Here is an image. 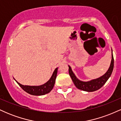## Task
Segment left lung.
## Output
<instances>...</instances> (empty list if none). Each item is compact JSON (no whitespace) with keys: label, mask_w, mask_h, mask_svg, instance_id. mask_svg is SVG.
<instances>
[{"label":"left lung","mask_w":121,"mask_h":121,"mask_svg":"<svg viewBox=\"0 0 121 121\" xmlns=\"http://www.w3.org/2000/svg\"><path fill=\"white\" fill-rule=\"evenodd\" d=\"M114 68V58L112 53V61H111L109 69L106 73L105 74L101 76L99 78L95 79V80H91L90 81L87 82H83L79 80L77 78V77L75 76V75L73 72H72L71 68L70 66H69V73L71 77L72 81L75 85L76 87L78 89L82 90L84 91H97L99 89H100L104 84L106 83V82L108 81V80L112 74V72H113Z\"/></svg>","instance_id":"left-lung-1"}]
</instances>
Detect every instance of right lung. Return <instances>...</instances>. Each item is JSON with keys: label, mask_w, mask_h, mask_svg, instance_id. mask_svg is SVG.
Here are the masks:
<instances>
[{"label": "right lung", "mask_w": 121, "mask_h": 121, "mask_svg": "<svg viewBox=\"0 0 121 121\" xmlns=\"http://www.w3.org/2000/svg\"><path fill=\"white\" fill-rule=\"evenodd\" d=\"M57 73V68L54 70L52 77L49 79V81L47 82L45 84L40 86L23 85L16 81L19 84V85L28 93L34 95H42L48 93L52 91L56 81Z\"/></svg>", "instance_id": "1"}]
</instances>
